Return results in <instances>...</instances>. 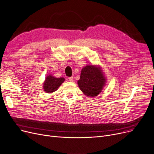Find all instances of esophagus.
I'll return each mask as SVG.
<instances>
[{"mask_svg":"<svg viewBox=\"0 0 154 154\" xmlns=\"http://www.w3.org/2000/svg\"><path fill=\"white\" fill-rule=\"evenodd\" d=\"M68 79H69V81H73V76H71V77H69V78H68Z\"/></svg>","mask_w":154,"mask_h":154,"instance_id":"obj_1","label":"esophagus"}]
</instances>
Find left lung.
Instances as JSON below:
<instances>
[{
	"instance_id": "obj_1",
	"label": "left lung",
	"mask_w": 154,
	"mask_h": 154,
	"mask_svg": "<svg viewBox=\"0 0 154 154\" xmlns=\"http://www.w3.org/2000/svg\"><path fill=\"white\" fill-rule=\"evenodd\" d=\"M105 81L100 69L92 65H88L81 70L78 84L85 95L94 97L101 91Z\"/></svg>"
}]
</instances>
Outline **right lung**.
<instances>
[{
  "instance_id": "1",
  "label": "right lung",
  "mask_w": 154,
  "mask_h": 154,
  "mask_svg": "<svg viewBox=\"0 0 154 154\" xmlns=\"http://www.w3.org/2000/svg\"><path fill=\"white\" fill-rule=\"evenodd\" d=\"M65 78H55L51 75L48 76L45 79V82L43 83V89L44 91L47 93H50L57 91V89L60 87V86L64 82Z\"/></svg>"
}]
</instances>
